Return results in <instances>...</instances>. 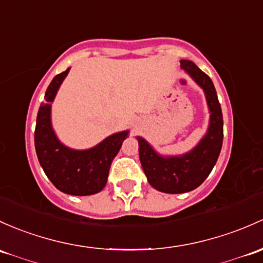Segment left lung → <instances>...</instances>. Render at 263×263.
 I'll use <instances>...</instances> for the list:
<instances>
[{
    "label": "left lung",
    "mask_w": 263,
    "mask_h": 263,
    "mask_svg": "<svg viewBox=\"0 0 263 263\" xmlns=\"http://www.w3.org/2000/svg\"><path fill=\"white\" fill-rule=\"evenodd\" d=\"M181 69L205 95L211 116L206 134L194 148L182 155L164 156L142 137L137 136L139 155L147 181L167 194L192 192L201 184L217 162L223 143V116L212 79L190 60H180Z\"/></svg>",
    "instance_id": "left-lung-1"
}]
</instances>
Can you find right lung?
Here are the masks:
<instances>
[{
    "instance_id": "add662e5",
    "label": "right lung",
    "mask_w": 263,
    "mask_h": 263,
    "mask_svg": "<svg viewBox=\"0 0 263 263\" xmlns=\"http://www.w3.org/2000/svg\"><path fill=\"white\" fill-rule=\"evenodd\" d=\"M70 68L54 77L45 92L35 128V150L44 173L57 189L84 197L101 192L107 184L110 164L129 131L117 132L87 150H74L60 142L51 124V103Z\"/></svg>"
}]
</instances>
